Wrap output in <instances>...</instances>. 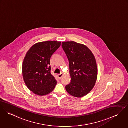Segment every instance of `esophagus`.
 Wrapping results in <instances>:
<instances>
[{"instance_id":"esophagus-1","label":"esophagus","mask_w":128,"mask_h":128,"mask_svg":"<svg viewBox=\"0 0 128 128\" xmlns=\"http://www.w3.org/2000/svg\"><path fill=\"white\" fill-rule=\"evenodd\" d=\"M63 73H61L60 74H58V78L59 79H61V78H62V76H63Z\"/></svg>"}]
</instances>
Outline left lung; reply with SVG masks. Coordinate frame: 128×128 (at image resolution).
<instances>
[{"label": "left lung", "mask_w": 128, "mask_h": 128, "mask_svg": "<svg viewBox=\"0 0 128 128\" xmlns=\"http://www.w3.org/2000/svg\"><path fill=\"white\" fill-rule=\"evenodd\" d=\"M62 46L69 62L71 82L66 86L71 95L81 98L88 94L95 84L97 65L91 51L85 45L74 42H62Z\"/></svg>", "instance_id": "8db88e82"}]
</instances>
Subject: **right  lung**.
I'll list each match as a JSON object with an SVG mask.
<instances>
[{"label": "right lung", "mask_w": 128, "mask_h": 128, "mask_svg": "<svg viewBox=\"0 0 128 128\" xmlns=\"http://www.w3.org/2000/svg\"><path fill=\"white\" fill-rule=\"evenodd\" d=\"M60 42L37 43L28 52L22 64V76L29 89L40 96L52 92L57 84L51 74L50 59L61 45Z\"/></svg>", "instance_id": "obj_1"}]
</instances>
